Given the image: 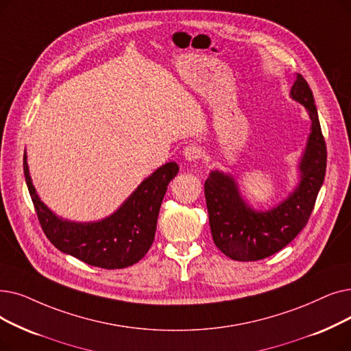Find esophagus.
I'll list each match as a JSON object with an SVG mask.
<instances>
[{
	"instance_id": "obj_1",
	"label": "esophagus",
	"mask_w": 351,
	"mask_h": 351,
	"mask_svg": "<svg viewBox=\"0 0 351 351\" xmlns=\"http://www.w3.org/2000/svg\"><path fill=\"white\" fill-rule=\"evenodd\" d=\"M182 155H184V158L186 159V160H189V162H195V160H197L201 158V155H202V150H201V147L197 146V145H188L184 150H182Z\"/></svg>"
}]
</instances>
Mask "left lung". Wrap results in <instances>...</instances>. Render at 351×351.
<instances>
[{"label": "left lung", "instance_id": "left-lung-1", "mask_svg": "<svg viewBox=\"0 0 351 351\" xmlns=\"http://www.w3.org/2000/svg\"><path fill=\"white\" fill-rule=\"evenodd\" d=\"M291 97L307 109L311 133L300 162V184L285 201L269 210L245 204L231 175L212 171L205 180V199L215 245L235 261H258L287 247L307 225L322 188L327 147L319 126L313 91L297 73Z\"/></svg>", "mask_w": 351, "mask_h": 351}]
</instances>
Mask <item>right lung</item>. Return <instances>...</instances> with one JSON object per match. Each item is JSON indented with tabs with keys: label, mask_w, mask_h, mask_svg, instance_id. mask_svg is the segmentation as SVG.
Wrapping results in <instances>:
<instances>
[{
	"label": "right lung",
	"mask_w": 351,
	"mask_h": 351,
	"mask_svg": "<svg viewBox=\"0 0 351 351\" xmlns=\"http://www.w3.org/2000/svg\"><path fill=\"white\" fill-rule=\"evenodd\" d=\"M24 176L43 231L53 245L77 260L106 269L126 268L146 255L156 232L162 199L179 166H160L110 217L97 222H71L56 217L36 193L24 152Z\"/></svg>",
	"instance_id": "add662e5"
}]
</instances>
